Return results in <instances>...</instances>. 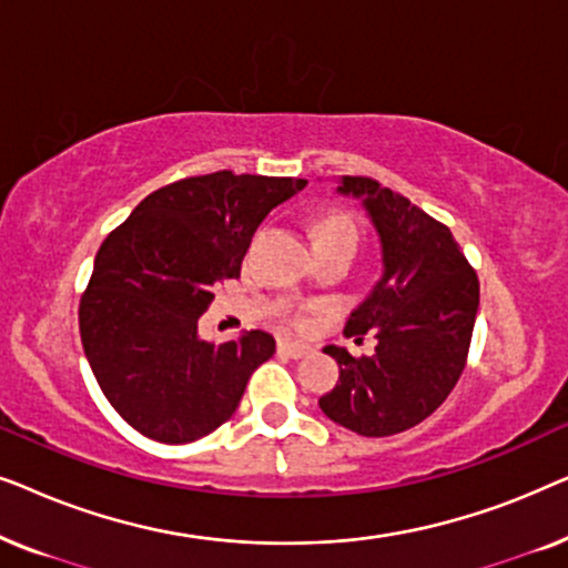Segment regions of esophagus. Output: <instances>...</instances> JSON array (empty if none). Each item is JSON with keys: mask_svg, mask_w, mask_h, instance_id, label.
<instances>
[{"mask_svg": "<svg viewBox=\"0 0 568 568\" xmlns=\"http://www.w3.org/2000/svg\"><path fill=\"white\" fill-rule=\"evenodd\" d=\"M276 348H278V354L292 356V359H302V356H307L310 352H313L307 344H300V341H294V338H278Z\"/></svg>", "mask_w": 568, "mask_h": 568, "instance_id": "34e87169", "label": "esophagus"}]
</instances>
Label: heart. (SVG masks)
I'll return each mask as SVG.
<instances>
[{"label": "heart", "mask_w": 568, "mask_h": 568, "mask_svg": "<svg viewBox=\"0 0 568 568\" xmlns=\"http://www.w3.org/2000/svg\"><path fill=\"white\" fill-rule=\"evenodd\" d=\"M315 235H352L356 237L354 222L348 216H331V220H323L317 224Z\"/></svg>", "instance_id": "obj_1"}]
</instances>
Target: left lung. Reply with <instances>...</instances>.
Here are the masks:
<instances>
[{
  "label": "left lung",
  "instance_id": "obj_1",
  "mask_svg": "<svg viewBox=\"0 0 568 568\" xmlns=\"http://www.w3.org/2000/svg\"><path fill=\"white\" fill-rule=\"evenodd\" d=\"M341 196L359 199L379 237L383 274L348 315L346 336L377 338L375 356L344 346L338 383L321 400L331 422L362 437H390L422 424L453 390L468 359L478 276L453 232L372 178L341 175Z\"/></svg>",
  "mask_w": 568,
  "mask_h": 568
}]
</instances>
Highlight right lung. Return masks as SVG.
Instances as JSON below:
<instances>
[{"mask_svg": "<svg viewBox=\"0 0 568 568\" xmlns=\"http://www.w3.org/2000/svg\"><path fill=\"white\" fill-rule=\"evenodd\" d=\"M302 178H185L154 191L100 245L80 302V336L100 390L144 437L183 445L237 410L276 352L266 331L199 336L216 286L240 276L253 232L305 189Z\"/></svg>", "mask_w": 568, "mask_h": 568, "instance_id": "add662e5", "label": "right lung"}]
</instances>
